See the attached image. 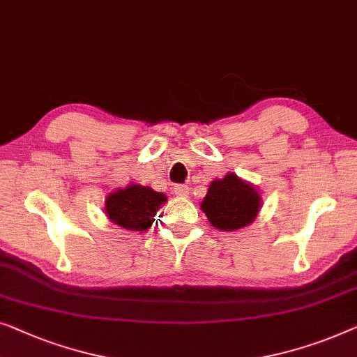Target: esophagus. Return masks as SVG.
I'll list each match as a JSON object with an SVG mask.
<instances>
[{
  "mask_svg": "<svg viewBox=\"0 0 357 357\" xmlns=\"http://www.w3.org/2000/svg\"><path fill=\"white\" fill-rule=\"evenodd\" d=\"M174 193L177 196H188L190 188L187 187V185H177V187L174 188Z\"/></svg>",
  "mask_w": 357,
  "mask_h": 357,
  "instance_id": "34e87169",
  "label": "esophagus"
}]
</instances>
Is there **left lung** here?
Listing matches in <instances>:
<instances>
[{
    "label": "left lung",
    "mask_w": 357,
    "mask_h": 357,
    "mask_svg": "<svg viewBox=\"0 0 357 357\" xmlns=\"http://www.w3.org/2000/svg\"><path fill=\"white\" fill-rule=\"evenodd\" d=\"M199 208L215 229L235 231L256 220L262 198L255 185L229 172L224 178L211 182Z\"/></svg>",
    "instance_id": "1"
}]
</instances>
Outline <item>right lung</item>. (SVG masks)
Segmentation results:
<instances>
[{
	"label": "right lung",
	"mask_w": 357,
	"mask_h": 357,
	"mask_svg": "<svg viewBox=\"0 0 357 357\" xmlns=\"http://www.w3.org/2000/svg\"><path fill=\"white\" fill-rule=\"evenodd\" d=\"M167 196L149 187L128 183L107 195L105 201L106 217L112 224L130 231H146L153 217L166 204Z\"/></svg>",
	"instance_id": "right-lung-1"
}]
</instances>
